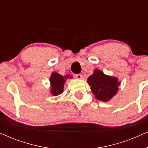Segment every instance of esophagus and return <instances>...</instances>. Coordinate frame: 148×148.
I'll use <instances>...</instances> for the list:
<instances>
[{
	"label": "esophagus",
	"instance_id": "obj_1",
	"mask_svg": "<svg viewBox=\"0 0 148 148\" xmlns=\"http://www.w3.org/2000/svg\"><path fill=\"white\" fill-rule=\"evenodd\" d=\"M75 77L78 79H83V75L82 74H77L75 75Z\"/></svg>",
	"mask_w": 148,
	"mask_h": 148
}]
</instances>
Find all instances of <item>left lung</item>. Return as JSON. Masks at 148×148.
Segmentation results:
<instances>
[{"label":"left lung","instance_id":"obj_1","mask_svg":"<svg viewBox=\"0 0 148 148\" xmlns=\"http://www.w3.org/2000/svg\"><path fill=\"white\" fill-rule=\"evenodd\" d=\"M90 89L95 98L103 102H108L116 94L121 82L119 79L105 75L102 71L96 69L88 78Z\"/></svg>","mask_w":148,"mask_h":148}]
</instances>
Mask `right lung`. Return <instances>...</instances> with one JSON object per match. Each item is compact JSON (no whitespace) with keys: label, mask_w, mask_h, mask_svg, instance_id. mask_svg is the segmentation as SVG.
<instances>
[{"label":"right lung","mask_w":148,"mask_h":148,"mask_svg":"<svg viewBox=\"0 0 148 148\" xmlns=\"http://www.w3.org/2000/svg\"><path fill=\"white\" fill-rule=\"evenodd\" d=\"M68 78H72L69 75H66L65 76H62L57 73L54 72L51 75L50 78V93L53 96H58L63 92L64 84L66 82V79Z\"/></svg>","instance_id":"1"}]
</instances>
